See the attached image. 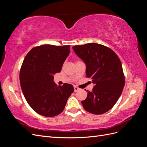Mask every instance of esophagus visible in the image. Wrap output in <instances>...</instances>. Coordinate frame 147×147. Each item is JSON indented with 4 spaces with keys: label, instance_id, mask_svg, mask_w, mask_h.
<instances>
[{
    "label": "esophagus",
    "instance_id": "obj_1",
    "mask_svg": "<svg viewBox=\"0 0 147 147\" xmlns=\"http://www.w3.org/2000/svg\"><path fill=\"white\" fill-rule=\"evenodd\" d=\"M74 91L75 92H77V91H79V90H80V89L79 88H78V87H77V86H74Z\"/></svg>",
    "mask_w": 147,
    "mask_h": 147
}]
</instances>
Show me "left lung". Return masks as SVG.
<instances>
[{"mask_svg": "<svg viewBox=\"0 0 147 147\" xmlns=\"http://www.w3.org/2000/svg\"><path fill=\"white\" fill-rule=\"evenodd\" d=\"M77 55L85 63L86 77L95 86L82 101L87 112L103 114L112 109L121 96L125 77L120 59L112 49L95 43L73 47ZM86 91V90H85Z\"/></svg>", "mask_w": 147, "mask_h": 147, "instance_id": "left-lung-1", "label": "left lung"}]
</instances>
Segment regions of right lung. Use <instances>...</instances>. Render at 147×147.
<instances>
[{
	"instance_id": "add662e5",
	"label": "right lung",
	"mask_w": 147,
	"mask_h": 147,
	"mask_svg": "<svg viewBox=\"0 0 147 147\" xmlns=\"http://www.w3.org/2000/svg\"><path fill=\"white\" fill-rule=\"evenodd\" d=\"M69 53L70 45H43L33 48L25 57L20 73L21 90L39 115L53 117L60 114L74 91L72 84L57 86L53 81V75L61 72Z\"/></svg>"
}]
</instances>
